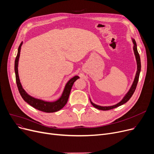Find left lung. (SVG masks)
I'll use <instances>...</instances> for the list:
<instances>
[{
	"mask_svg": "<svg viewBox=\"0 0 154 154\" xmlns=\"http://www.w3.org/2000/svg\"><path fill=\"white\" fill-rule=\"evenodd\" d=\"M132 41H133V43L134 45V54H135V57H136L137 64V71L136 75H135V77L134 81V83H133L132 85H131L128 92L126 94V95L125 97H124V98L122 99V100L120 102H119V103H117L115 105L110 106H98L97 105L94 104L93 102H91V101L90 100L91 105L96 108H97L98 109H101V110H109V109H113L115 108L118 107L119 106H121V105H123L124 103H127V102L130 99L131 96H132L134 93L135 92V90L136 89V87H137V83H138V82L139 76H140V70H141V62H140V55H139V54L138 53V51H137L136 42H135V39H132Z\"/></svg>",
	"mask_w": 154,
	"mask_h": 154,
	"instance_id": "obj_1",
	"label": "left lung"
}]
</instances>
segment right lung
Returning <instances> with one entry per match:
<instances>
[{"instance_id": "right-lung-1", "label": "right lung", "mask_w": 154, "mask_h": 154, "mask_svg": "<svg viewBox=\"0 0 154 154\" xmlns=\"http://www.w3.org/2000/svg\"><path fill=\"white\" fill-rule=\"evenodd\" d=\"M23 45V42L20 43V46L18 48V52L17 56L16 57L15 60V66H14V69H15V73H16V83L18 88L19 91L21 95L22 98L23 100L27 102L28 104L34 107V108L38 109V110L46 112V113H53L56 112L57 111H59L61 108H63L65 105L66 104L69 94L71 92V90L72 88V86L75 82L76 79H78L79 76H75L73 78H72L69 82L66 83L65 86V88L64 89V91L63 92V94L61 95V98L57 100L56 101L53 102H48L45 101L43 100H41L39 99L34 98L30 95H29L25 90L23 88L20 80L19 78V74H18V62H19V58L20 56V48L21 46Z\"/></svg>"}]
</instances>
